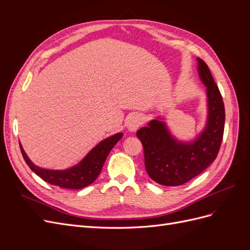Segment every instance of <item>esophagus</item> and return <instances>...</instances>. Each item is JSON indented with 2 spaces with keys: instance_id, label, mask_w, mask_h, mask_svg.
<instances>
[{
  "instance_id": "esophagus-1",
  "label": "esophagus",
  "mask_w": 250,
  "mask_h": 250,
  "mask_svg": "<svg viewBox=\"0 0 250 250\" xmlns=\"http://www.w3.org/2000/svg\"><path fill=\"white\" fill-rule=\"evenodd\" d=\"M144 123V118L141 115H138V113H135V115L131 116L129 121H128V130L134 132L139 129V127Z\"/></svg>"
}]
</instances>
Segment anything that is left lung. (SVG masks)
<instances>
[{
	"mask_svg": "<svg viewBox=\"0 0 250 250\" xmlns=\"http://www.w3.org/2000/svg\"><path fill=\"white\" fill-rule=\"evenodd\" d=\"M197 62L208 97V119L203 130L194 141L181 142L173 137L162 118H157L137 132L144 147L148 175L163 186H181L199 175L216 160L222 143L225 121L222 96L208 64L200 58Z\"/></svg>",
	"mask_w": 250,
	"mask_h": 250,
	"instance_id": "1",
	"label": "left lung"
}]
</instances>
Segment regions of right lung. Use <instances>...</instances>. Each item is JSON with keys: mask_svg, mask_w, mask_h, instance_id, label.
I'll use <instances>...</instances> for the list:
<instances>
[{"mask_svg": "<svg viewBox=\"0 0 250 250\" xmlns=\"http://www.w3.org/2000/svg\"><path fill=\"white\" fill-rule=\"evenodd\" d=\"M122 137L123 133L119 132L109 138L104 139L90 150L80 163L64 170H49L41 168L30 161L21 143L20 148L22 157H24L29 168L42 180L63 188L79 190V188H83L93 184L96 178L99 176L110 150L122 139Z\"/></svg>", "mask_w": 250, "mask_h": 250, "instance_id": "obj_1", "label": "right lung"}]
</instances>
